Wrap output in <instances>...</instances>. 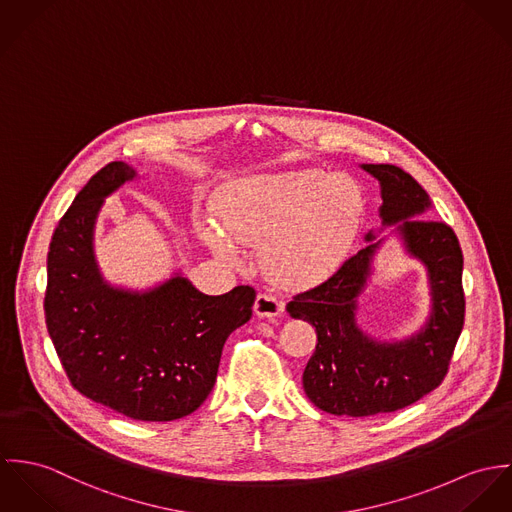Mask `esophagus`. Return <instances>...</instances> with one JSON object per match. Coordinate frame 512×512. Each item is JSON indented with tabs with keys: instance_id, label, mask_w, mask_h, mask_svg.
Returning a JSON list of instances; mask_svg holds the SVG:
<instances>
[{
	"instance_id": "1",
	"label": "esophagus",
	"mask_w": 512,
	"mask_h": 512,
	"mask_svg": "<svg viewBox=\"0 0 512 512\" xmlns=\"http://www.w3.org/2000/svg\"><path fill=\"white\" fill-rule=\"evenodd\" d=\"M283 308V300L275 298L273 294H265V292L255 298V306H253L255 314L259 318H275V316H279L283 312Z\"/></svg>"
}]
</instances>
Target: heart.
<instances>
[{
    "label": "heart",
    "instance_id": "1",
    "mask_svg": "<svg viewBox=\"0 0 512 512\" xmlns=\"http://www.w3.org/2000/svg\"><path fill=\"white\" fill-rule=\"evenodd\" d=\"M359 212V186L345 174H251L216 192L214 224L200 222L198 233L228 265H239L235 245H259L261 269L273 283L304 286L340 265Z\"/></svg>",
    "mask_w": 512,
    "mask_h": 512
}]
</instances>
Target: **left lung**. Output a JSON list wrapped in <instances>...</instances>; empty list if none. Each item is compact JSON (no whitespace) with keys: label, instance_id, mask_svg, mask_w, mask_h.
I'll list each match as a JSON object with an SVG mask.
<instances>
[{"label":"left lung","instance_id":"1","mask_svg":"<svg viewBox=\"0 0 512 512\" xmlns=\"http://www.w3.org/2000/svg\"><path fill=\"white\" fill-rule=\"evenodd\" d=\"M363 169L381 182L383 224L400 221L406 251L428 269L432 314L416 336L395 343L373 340L359 330L357 296L381 243L373 241V233L365 237L369 245L345 259L328 281L292 296L286 312L310 322L318 336L302 375L306 397L324 412L353 418L395 412L440 387L465 318L463 253L454 229L420 218L430 198L408 172L395 165Z\"/></svg>","mask_w":512,"mask_h":512}]
</instances>
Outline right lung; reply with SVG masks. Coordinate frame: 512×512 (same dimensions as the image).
Returning <instances> with one entry per match:
<instances>
[{"label":"right lung","instance_id":"right-lung-1","mask_svg":"<svg viewBox=\"0 0 512 512\" xmlns=\"http://www.w3.org/2000/svg\"><path fill=\"white\" fill-rule=\"evenodd\" d=\"M135 178L114 161L96 172L58 222L47 257L45 318L58 359L84 397L143 422L192 414L212 393L229 334L249 322L255 290L208 296L176 275L131 292L104 283L94 224L104 198Z\"/></svg>","mask_w":512,"mask_h":512}]
</instances>
